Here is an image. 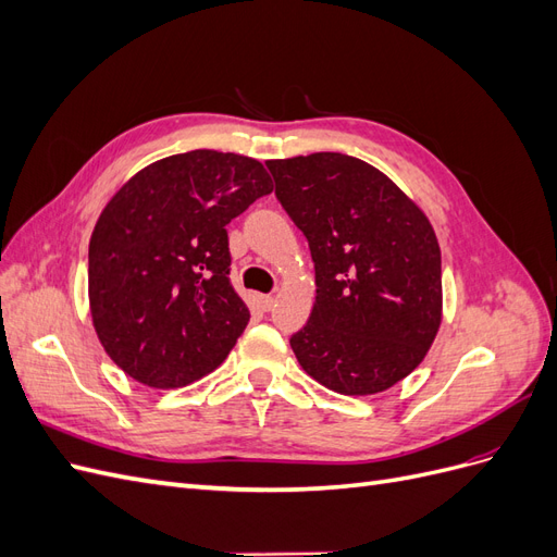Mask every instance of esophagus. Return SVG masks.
Instances as JSON below:
<instances>
[{
  "instance_id": "34e87169",
  "label": "esophagus",
  "mask_w": 557,
  "mask_h": 557,
  "mask_svg": "<svg viewBox=\"0 0 557 557\" xmlns=\"http://www.w3.org/2000/svg\"><path fill=\"white\" fill-rule=\"evenodd\" d=\"M260 307H262V311H272L274 309V297L272 295H260Z\"/></svg>"
}]
</instances>
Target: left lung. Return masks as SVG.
<instances>
[{"label": "left lung", "instance_id": "obj_1", "mask_svg": "<svg viewBox=\"0 0 557 557\" xmlns=\"http://www.w3.org/2000/svg\"><path fill=\"white\" fill-rule=\"evenodd\" d=\"M276 197L315 269L297 362L342 395H376L423 362L442 325V250L407 193L342 153L269 160Z\"/></svg>", "mask_w": 557, "mask_h": 557}]
</instances>
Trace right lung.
<instances>
[{
	"instance_id": "add662e5",
	"label": "right lung",
	"mask_w": 557,
	"mask_h": 557,
	"mask_svg": "<svg viewBox=\"0 0 557 557\" xmlns=\"http://www.w3.org/2000/svg\"><path fill=\"white\" fill-rule=\"evenodd\" d=\"M274 190L262 162L190 150L144 166L99 213L88 248L92 325L107 356L148 387L221 364L248 325L230 285L225 225Z\"/></svg>"
}]
</instances>
